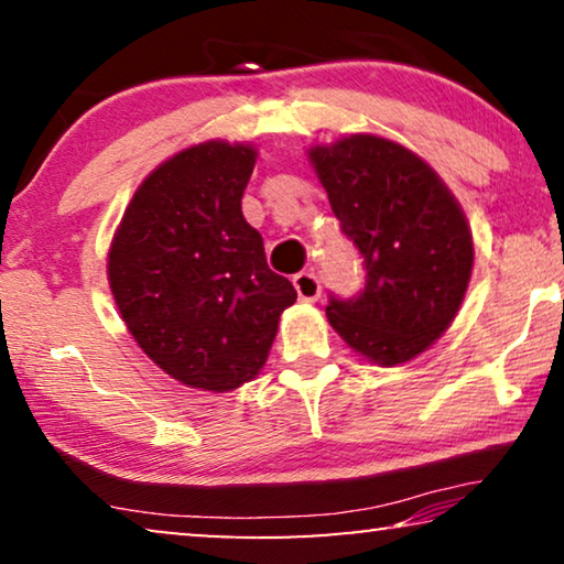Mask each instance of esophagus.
I'll return each instance as SVG.
<instances>
[{
  "label": "esophagus",
  "mask_w": 564,
  "mask_h": 564,
  "mask_svg": "<svg viewBox=\"0 0 564 564\" xmlns=\"http://www.w3.org/2000/svg\"><path fill=\"white\" fill-rule=\"evenodd\" d=\"M292 284H295L297 297L303 300V303H315V300L321 297V282H318V276H315L313 272L295 274V280H292Z\"/></svg>",
  "instance_id": "esophagus-1"
}]
</instances>
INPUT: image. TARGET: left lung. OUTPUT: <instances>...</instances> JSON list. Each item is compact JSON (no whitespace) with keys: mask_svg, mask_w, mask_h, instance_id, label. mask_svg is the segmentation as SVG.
Listing matches in <instances>:
<instances>
[{"mask_svg":"<svg viewBox=\"0 0 564 564\" xmlns=\"http://www.w3.org/2000/svg\"><path fill=\"white\" fill-rule=\"evenodd\" d=\"M307 156L367 269L357 297L330 295L328 323L375 365H405L465 300L475 261L465 213L426 161L388 138L349 135Z\"/></svg>","mask_w":564,"mask_h":564,"instance_id":"left-lung-1","label":"left lung"}]
</instances>
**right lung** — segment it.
Returning <instances> with one entry per match:
<instances>
[{
    "label": "right lung",
    "instance_id": "add662e5",
    "mask_svg": "<svg viewBox=\"0 0 564 564\" xmlns=\"http://www.w3.org/2000/svg\"><path fill=\"white\" fill-rule=\"evenodd\" d=\"M253 164V145L226 141L166 159L135 189L107 253L128 330L189 388L228 392L253 380L297 300L241 213Z\"/></svg>",
    "mask_w": 564,
    "mask_h": 564
}]
</instances>
